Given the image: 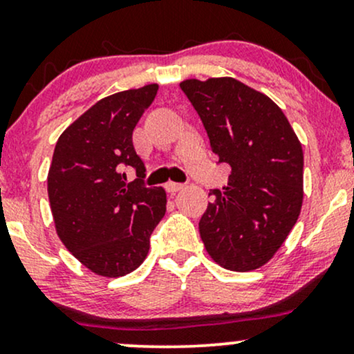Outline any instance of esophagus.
<instances>
[{"label":"esophagus","instance_id":"34e87169","mask_svg":"<svg viewBox=\"0 0 354 354\" xmlns=\"http://www.w3.org/2000/svg\"><path fill=\"white\" fill-rule=\"evenodd\" d=\"M183 188H185V185H183V183H173V181L166 183V191H168V193H171V194L178 193V191H181Z\"/></svg>","mask_w":354,"mask_h":354}]
</instances>
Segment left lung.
I'll use <instances>...</instances> for the list:
<instances>
[{"instance_id":"1","label":"left lung","mask_w":354,"mask_h":354,"mask_svg":"<svg viewBox=\"0 0 354 354\" xmlns=\"http://www.w3.org/2000/svg\"><path fill=\"white\" fill-rule=\"evenodd\" d=\"M201 118L228 186L211 189L200 234L206 251L231 271L263 266L296 225L303 203V149L284 113L234 78L180 84Z\"/></svg>"}]
</instances>
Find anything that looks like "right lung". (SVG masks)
I'll return each mask as SVG.
<instances>
[{
  "label": "right lung",
  "mask_w": 354,
  "mask_h": 354,
  "mask_svg": "<svg viewBox=\"0 0 354 354\" xmlns=\"http://www.w3.org/2000/svg\"><path fill=\"white\" fill-rule=\"evenodd\" d=\"M156 84L106 96L68 126L55 146L48 196L63 245L100 276L135 271L166 213L163 188H146L133 129L156 96ZM133 167L137 180L125 181Z\"/></svg>",
  "instance_id": "obj_1"
}]
</instances>
